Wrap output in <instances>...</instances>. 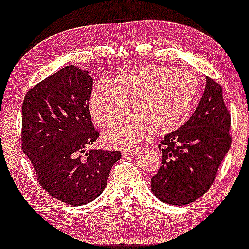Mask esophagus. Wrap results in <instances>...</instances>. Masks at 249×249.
<instances>
[{"mask_svg":"<svg viewBox=\"0 0 249 249\" xmlns=\"http://www.w3.org/2000/svg\"><path fill=\"white\" fill-rule=\"evenodd\" d=\"M141 149V147H136V148H124L121 150L122 156H128L131 154H135V152H138Z\"/></svg>","mask_w":249,"mask_h":249,"instance_id":"1","label":"esophagus"}]
</instances>
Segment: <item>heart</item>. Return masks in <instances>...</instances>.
Returning <instances> with one entry per match:
<instances>
[{
    "instance_id": "1",
    "label": "heart",
    "mask_w": 249,
    "mask_h": 249,
    "mask_svg": "<svg viewBox=\"0 0 249 249\" xmlns=\"http://www.w3.org/2000/svg\"><path fill=\"white\" fill-rule=\"evenodd\" d=\"M199 85L193 73L177 68L142 67L121 72L101 81L90 97V112L103 128L120 122L129 112L137 116L113 128L106 139L111 146H128L142 139L149 130L164 133L175 130L197 99Z\"/></svg>"
}]
</instances>
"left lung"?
Instances as JSON below:
<instances>
[{
    "label": "left lung",
    "instance_id": "1",
    "mask_svg": "<svg viewBox=\"0 0 249 249\" xmlns=\"http://www.w3.org/2000/svg\"><path fill=\"white\" fill-rule=\"evenodd\" d=\"M229 129L231 114L223 89L206 78L204 94L193 116L159 144L162 166L151 179L155 196L177 206L200 198L215 181L218 168L231 148Z\"/></svg>",
    "mask_w": 249,
    "mask_h": 249
}]
</instances>
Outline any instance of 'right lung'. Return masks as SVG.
Returning <instances> with one entry per match:
<instances>
[{"label":"right lung","instance_id":"right-lung-1","mask_svg":"<svg viewBox=\"0 0 249 249\" xmlns=\"http://www.w3.org/2000/svg\"><path fill=\"white\" fill-rule=\"evenodd\" d=\"M92 85L87 70L68 66L34 86L22 105L23 152L43 189L72 206L100 196L121 158L119 151H88L99 137L89 110Z\"/></svg>","mask_w":249,"mask_h":249}]
</instances>
